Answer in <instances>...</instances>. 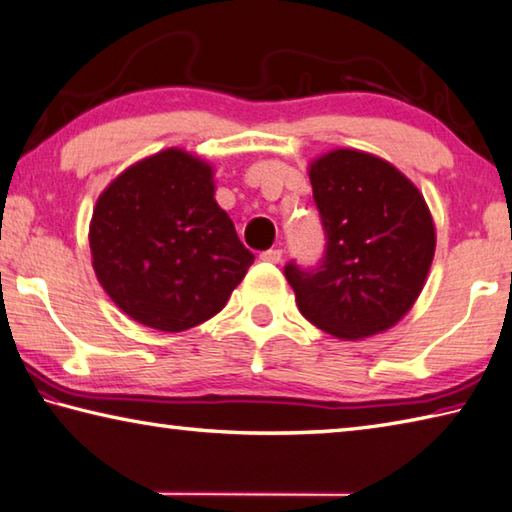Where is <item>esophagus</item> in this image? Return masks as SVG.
<instances>
[{
    "label": "esophagus",
    "instance_id": "obj_1",
    "mask_svg": "<svg viewBox=\"0 0 512 512\" xmlns=\"http://www.w3.org/2000/svg\"><path fill=\"white\" fill-rule=\"evenodd\" d=\"M264 259V262L268 264H280L282 262V250L280 248H268V250H262V255H259Z\"/></svg>",
    "mask_w": 512,
    "mask_h": 512
}]
</instances>
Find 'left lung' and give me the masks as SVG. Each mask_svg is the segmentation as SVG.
<instances>
[{
	"label": "left lung",
	"mask_w": 512,
	"mask_h": 512,
	"mask_svg": "<svg viewBox=\"0 0 512 512\" xmlns=\"http://www.w3.org/2000/svg\"><path fill=\"white\" fill-rule=\"evenodd\" d=\"M309 176L327 244L315 266H284L297 309L345 340L394 327L412 309L434 257L423 194L394 165L358 150L329 152Z\"/></svg>",
	"instance_id": "1"
}]
</instances>
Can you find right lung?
Instances as JSON below:
<instances>
[{
	"label": "right lung",
	"instance_id": "1",
	"mask_svg": "<svg viewBox=\"0 0 512 512\" xmlns=\"http://www.w3.org/2000/svg\"><path fill=\"white\" fill-rule=\"evenodd\" d=\"M89 246L111 300L174 333L224 309L255 262L217 206L212 167L181 150L132 165L100 194Z\"/></svg>",
	"mask_w": 512,
	"mask_h": 512
}]
</instances>
